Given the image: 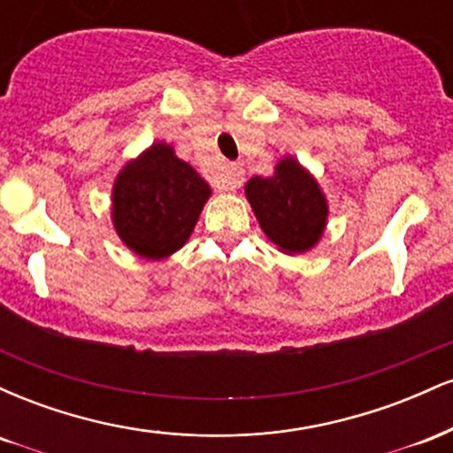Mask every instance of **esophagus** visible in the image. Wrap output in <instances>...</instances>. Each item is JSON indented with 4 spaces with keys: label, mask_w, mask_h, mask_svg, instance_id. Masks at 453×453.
I'll list each match as a JSON object with an SVG mask.
<instances>
[{
    "label": "esophagus",
    "mask_w": 453,
    "mask_h": 453,
    "mask_svg": "<svg viewBox=\"0 0 453 453\" xmlns=\"http://www.w3.org/2000/svg\"><path fill=\"white\" fill-rule=\"evenodd\" d=\"M242 180H244L242 165L241 164H230V165H227L226 173L221 174L219 183H217V185H219L221 191H236L238 187L242 185Z\"/></svg>",
    "instance_id": "34e87169"
}]
</instances>
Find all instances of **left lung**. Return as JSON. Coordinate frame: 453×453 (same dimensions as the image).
Listing matches in <instances>:
<instances>
[{
	"mask_svg": "<svg viewBox=\"0 0 453 453\" xmlns=\"http://www.w3.org/2000/svg\"><path fill=\"white\" fill-rule=\"evenodd\" d=\"M244 196L279 251L306 253L324 236L327 200L315 176L292 155L279 159L273 176L249 179Z\"/></svg>",
	"mask_w": 453,
	"mask_h": 453,
	"instance_id": "8db88e82",
	"label": "left lung"
}]
</instances>
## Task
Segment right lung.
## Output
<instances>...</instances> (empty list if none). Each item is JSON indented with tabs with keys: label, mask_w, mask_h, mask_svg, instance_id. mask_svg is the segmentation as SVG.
<instances>
[{
	"label": "right lung",
	"mask_w": 453,
	"mask_h": 453,
	"mask_svg": "<svg viewBox=\"0 0 453 453\" xmlns=\"http://www.w3.org/2000/svg\"><path fill=\"white\" fill-rule=\"evenodd\" d=\"M211 194V185L176 157L173 144L153 142L114 179V232L140 257H170L189 241Z\"/></svg>",
	"instance_id": "add662e5"
}]
</instances>
